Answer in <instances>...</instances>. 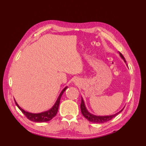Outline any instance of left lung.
I'll return each mask as SVG.
<instances>
[{"label": "left lung", "instance_id": "1", "mask_svg": "<svg viewBox=\"0 0 146 146\" xmlns=\"http://www.w3.org/2000/svg\"><path fill=\"white\" fill-rule=\"evenodd\" d=\"M118 53H119V55L121 57V58L124 61V62L126 64V61L125 60V58L123 57V56L122 55V53L118 51ZM127 65V64H126ZM82 98V100H81V104H80V109H81V112H82V114L83 115L84 117L86 119L88 120L90 122H93V123H102L108 122V121H110L113 118L116 117L118 113H120L123 110L122 108L119 112H118L115 114H113L111 115H106V116H98V115H95L89 112V111L87 110V108L86 107L84 100L83 98L81 97Z\"/></svg>", "mask_w": 146, "mask_h": 146}]
</instances>
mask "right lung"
<instances>
[{
	"label": "right lung",
	"mask_w": 146,
	"mask_h": 146,
	"mask_svg": "<svg viewBox=\"0 0 146 146\" xmlns=\"http://www.w3.org/2000/svg\"><path fill=\"white\" fill-rule=\"evenodd\" d=\"M68 88V86L64 88L62 90L61 93L59 95L58 97L56 99L55 103L54 104V105L51 107L49 110L46 111H43L41 113H30L28 111H26L24 110L23 108L20 107L19 105L17 104L16 100H15V102L17 107L19 108V110L23 112L24 115H26V117L28 118L29 120H30L33 122H48V121L51 120L53 117H55L56 113L58 112V106L60 104V98L62 94L64 93V91L66 90V89Z\"/></svg>",
	"instance_id": "right-lung-1"
}]
</instances>
